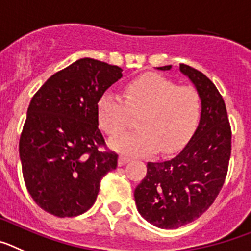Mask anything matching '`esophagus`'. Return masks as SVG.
<instances>
[{
	"instance_id": "esophagus-1",
	"label": "esophagus",
	"mask_w": 251,
	"mask_h": 251,
	"mask_svg": "<svg viewBox=\"0 0 251 251\" xmlns=\"http://www.w3.org/2000/svg\"><path fill=\"white\" fill-rule=\"evenodd\" d=\"M128 161H130V159H127V157L119 156V161H117V164H119V166H124V165L127 164Z\"/></svg>"
}]
</instances>
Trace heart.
Returning <instances> with one entry per match:
<instances>
[{"instance_id":"heart-1","label":"heart","mask_w":251,"mask_h":251,"mask_svg":"<svg viewBox=\"0 0 251 251\" xmlns=\"http://www.w3.org/2000/svg\"><path fill=\"white\" fill-rule=\"evenodd\" d=\"M125 100L115 92H103L96 103L101 127L109 135L120 134L128 116L137 115L139 130L114 137L110 146L130 156L177 150L189 139L200 115V98L190 86H177L169 78L146 74L126 85Z\"/></svg>"}]
</instances>
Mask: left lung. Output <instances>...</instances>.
I'll return each mask as SVG.
<instances>
[{
	"label": "left lung",
	"instance_id": "left-lung-1",
	"mask_svg": "<svg viewBox=\"0 0 251 251\" xmlns=\"http://www.w3.org/2000/svg\"><path fill=\"white\" fill-rule=\"evenodd\" d=\"M179 70L200 98L199 125L176 156L148 162L146 176L134 193L140 215L160 229H177L209 209L224 185L231 152V130L220 92L202 72L184 64Z\"/></svg>",
	"mask_w": 251,
	"mask_h": 251
}]
</instances>
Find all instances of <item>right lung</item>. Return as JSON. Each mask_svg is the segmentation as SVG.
<instances>
[{"label":"right lung","mask_w":251,"mask_h":251,"mask_svg":"<svg viewBox=\"0 0 251 251\" xmlns=\"http://www.w3.org/2000/svg\"><path fill=\"white\" fill-rule=\"evenodd\" d=\"M123 70L80 58L52 75L35 94L20 137L27 190L36 204L58 218L83 214L96 201L100 181L117 166L105 145L96 103Z\"/></svg>","instance_id":"1"}]
</instances>
